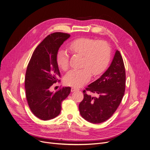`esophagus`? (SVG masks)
I'll list each match as a JSON object with an SVG mask.
<instances>
[{"mask_svg": "<svg viewBox=\"0 0 150 150\" xmlns=\"http://www.w3.org/2000/svg\"><path fill=\"white\" fill-rule=\"evenodd\" d=\"M71 91H72V92H73V91H75L79 90V88H75V87H72V88H71Z\"/></svg>", "mask_w": 150, "mask_h": 150, "instance_id": "esophagus-1", "label": "esophagus"}]
</instances>
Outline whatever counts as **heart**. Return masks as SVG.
Here are the masks:
<instances>
[{"instance_id": "heart-1", "label": "heart", "mask_w": 150, "mask_h": 150, "mask_svg": "<svg viewBox=\"0 0 150 150\" xmlns=\"http://www.w3.org/2000/svg\"><path fill=\"white\" fill-rule=\"evenodd\" d=\"M68 48L72 54L82 56L80 69L71 70L64 78L67 85L80 87L90 81L93 76L101 74L109 64L111 48L104 40H97L89 38H81L70 42ZM69 56L67 51L59 50L56 62L59 68L64 71L69 68Z\"/></svg>"}]
</instances>
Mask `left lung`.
<instances>
[{
  "mask_svg": "<svg viewBox=\"0 0 150 150\" xmlns=\"http://www.w3.org/2000/svg\"><path fill=\"white\" fill-rule=\"evenodd\" d=\"M125 80L124 60L116 50L107 71L83 91V99L79 105L82 117L93 124H100L110 119L124 95ZM87 91L96 93L97 97L91 96Z\"/></svg>",
  "mask_w": 150,
  "mask_h": 150,
  "instance_id": "obj_1",
  "label": "left lung"
}]
</instances>
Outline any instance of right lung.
Instances as JSON below:
<instances>
[{
	"label": "right lung",
	"instance_id": "obj_1",
	"mask_svg": "<svg viewBox=\"0 0 150 150\" xmlns=\"http://www.w3.org/2000/svg\"><path fill=\"white\" fill-rule=\"evenodd\" d=\"M70 37L64 33H54L34 50L26 69L25 88L26 98L32 112L37 117L48 120L57 117L61 103L71 92L70 87H63L55 93L50 87L56 83L60 73L56 62L60 47Z\"/></svg>",
	"mask_w": 150,
	"mask_h": 150
}]
</instances>
